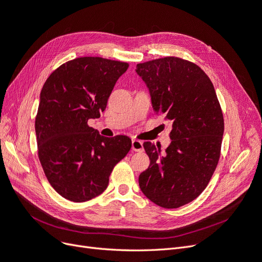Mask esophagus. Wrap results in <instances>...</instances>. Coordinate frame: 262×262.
Segmentation results:
<instances>
[{
    "label": "esophagus",
    "mask_w": 262,
    "mask_h": 262,
    "mask_svg": "<svg viewBox=\"0 0 262 262\" xmlns=\"http://www.w3.org/2000/svg\"><path fill=\"white\" fill-rule=\"evenodd\" d=\"M132 149L133 151H136V152H142L143 151V143L140 140L134 139L132 141Z\"/></svg>",
    "instance_id": "obj_1"
}]
</instances>
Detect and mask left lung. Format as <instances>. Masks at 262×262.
Instances as JSON below:
<instances>
[{
	"label": "left lung",
	"mask_w": 262,
	"mask_h": 262,
	"mask_svg": "<svg viewBox=\"0 0 262 262\" xmlns=\"http://www.w3.org/2000/svg\"><path fill=\"white\" fill-rule=\"evenodd\" d=\"M156 114L172 123L171 145L147 141L150 165L139 186L156 205L174 209L196 199L212 177L221 154L224 120L213 83L195 63L175 56L139 63Z\"/></svg>",
	"instance_id": "left-lung-1"
}]
</instances>
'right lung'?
<instances>
[{"label":"right lung","mask_w":262,"mask_h":262,"mask_svg":"<svg viewBox=\"0 0 262 262\" xmlns=\"http://www.w3.org/2000/svg\"><path fill=\"white\" fill-rule=\"evenodd\" d=\"M128 63L83 56L62 64L42 87L35 127L38 157L51 186L83 202L102 193L114 166L132 148L127 136L103 137L90 127Z\"/></svg>","instance_id":"obj_1"}]
</instances>
